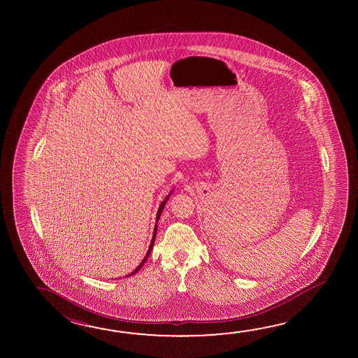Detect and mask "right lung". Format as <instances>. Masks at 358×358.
<instances>
[{
  "instance_id": "1",
  "label": "right lung",
  "mask_w": 358,
  "mask_h": 358,
  "mask_svg": "<svg viewBox=\"0 0 358 358\" xmlns=\"http://www.w3.org/2000/svg\"><path fill=\"white\" fill-rule=\"evenodd\" d=\"M172 192H173V189L171 191L170 194H167V197L161 202V205H159V211H157V215H156V223H155V229H153V235H152V240H151V243H150V247H148V251H147L146 256L143 257V259H142L141 264H138V267L136 268L134 272H131V273H129V275H126V277H129V275H135V273H137L138 271H140V268H142V266L145 264V262L147 261V258H148V256H150V253H151V251H152L153 248V243H155V238H156V234H157V222H159V216H161V213H162V211H164V207L166 203H167V201H169V199H170L171 194H172Z\"/></svg>"
}]
</instances>
